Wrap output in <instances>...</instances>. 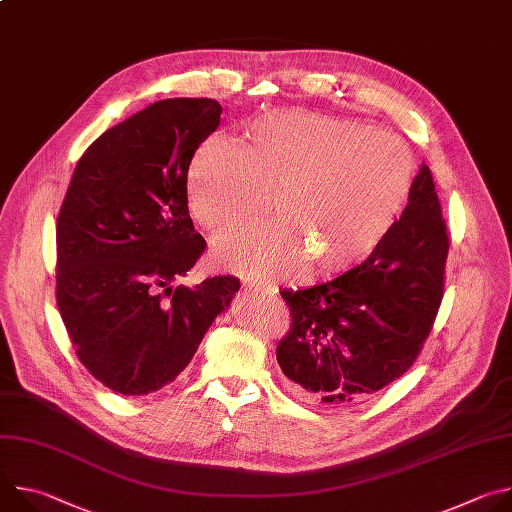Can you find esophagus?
Listing matches in <instances>:
<instances>
[{
  "instance_id": "obj_1",
  "label": "esophagus",
  "mask_w": 512,
  "mask_h": 512,
  "mask_svg": "<svg viewBox=\"0 0 512 512\" xmlns=\"http://www.w3.org/2000/svg\"><path fill=\"white\" fill-rule=\"evenodd\" d=\"M245 291H249L251 298H265V296H271L269 289H265V287H261V285H255V283H249V285L245 287Z\"/></svg>"
}]
</instances>
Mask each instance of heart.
<instances>
[{"mask_svg":"<svg viewBox=\"0 0 512 512\" xmlns=\"http://www.w3.org/2000/svg\"><path fill=\"white\" fill-rule=\"evenodd\" d=\"M413 162L391 133L312 111L257 117L241 150L204 141L186 174L194 221L221 233L269 196L271 221L216 239L218 271L259 281L342 275L373 259L407 208Z\"/></svg>","mask_w":512,"mask_h":512,"instance_id":"b5f03b06","label":"heart"}]
</instances>
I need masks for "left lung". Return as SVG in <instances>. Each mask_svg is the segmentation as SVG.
<instances>
[{
  "label": "left lung",
  "mask_w": 512,
  "mask_h": 512,
  "mask_svg": "<svg viewBox=\"0 0 512 512\" xmlns=\"http://www.w3.org/2000/svg\"><path fill=\"white\" fill-rule=\"evenodd\" d=\"M448 233L425 162L389 241L367 263L310 289H287L291 328L277 362L298 397L348 409L415 362L444 298Z\"/></svg>",
  "instance_id": "1"
}]
</instances>
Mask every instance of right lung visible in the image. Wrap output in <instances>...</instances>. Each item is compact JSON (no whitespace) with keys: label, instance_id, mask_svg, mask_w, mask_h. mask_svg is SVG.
Returning a JSON list of instances; mask_svg holds the SVG:
<instances>
[{"label":"right lung","instance_id":"1","mask_svg":"<svg viewBox=\"0 0 512 512\" xmlns=\"http://www.w3.org/2000/svg\"><path fill=\"white\" fill-rule=\"evenodd\" d=\"M214 99H164L97 137L56 223V302L79 360L121 395H148L192 360L241 283L176 285L206 243L188 214L186 174L221 123Z\"/></svg>","mask_w":512,"mask_h":512}]
</instances>
